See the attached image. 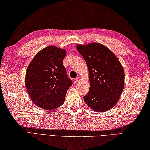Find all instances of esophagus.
I'll use <instances>...</instances> for the list:
<instances>
[{
	"instance_id": "esophagus-1",
	"label": "esophagus",
	"mask_w": 150,
	"mask_h": 150,
	"mask_svg": "<svg viewBox=\"0 0 150 150\" xmlns=\"http://www.w3.org/2000/svg\"><path fill=\"white\" fill-rule=\"evenodd\" d=\"M74 81H75V83H77L78 82H79V81H80V78H79V77H76V79H75Z\"/></svg>"
}]
</instances>
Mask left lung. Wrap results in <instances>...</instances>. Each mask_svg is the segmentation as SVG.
Returning a JSON list of instances; mask_svg holds the SVG:
<instances>
[{"mask_svg": "<svg viewBox=\"0 0 150 150\" xmlns=\"http://www.w3.org/2000/svg\"><path fill=\"white\" fill-rule=\"evenodd\" d=\"M89 69L90 88L84 101L97 112L116 105L124 88V71L117 56L104 45L91 43L76 45Z\"/></svg>", "mask_w": 150, "mask_h": 150, "instance_id": "8db88e82", "label": "left lung"}]
</instances>
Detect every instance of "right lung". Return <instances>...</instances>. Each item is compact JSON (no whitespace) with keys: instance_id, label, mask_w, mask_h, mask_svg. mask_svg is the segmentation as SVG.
Segmentation results:
<instances>
[{"instance_id":"right-lung-1","label":"right lung","mask_w":150,"mask_h":150,"mask_svg":"<svg viewBox=\"0 0 150 150\" xmlns=\"http://www.w3.org/2000/svg\"><path fill=\"white\" fill-rule=\"evenodd\" d=\"M66 54L64 49L49 46L37 53L27 68L26 90L34 104L42 109L52 110L61 106L72 85L63 64Z\"/></svg>"}]
</instances>
